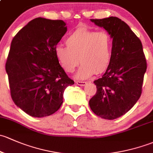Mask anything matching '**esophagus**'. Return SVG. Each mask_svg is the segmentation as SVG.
I'll return each mask as SVG.
<instances>
[{"instance_id":"obj_1","label":"esophagus","mask_w":153,"mask_h":153,"mask_svg":"<svg viewBox=\"0 0 153 153\" xmlns=\"http://www.w3.org/2000/svg\"><path fill=\"white\" fill-rule=\"evenodd\" d=\"M76 83L78 85H81V86H84L87 84V82L85 81H76Z\"/></svg>"}]
</instances>
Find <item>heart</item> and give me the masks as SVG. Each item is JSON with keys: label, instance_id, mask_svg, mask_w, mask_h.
I'll return each instance as SVG.
<instances>
[{"label": "heart", "instance_id": "obj_1", "mask_svg": "<svg viewBox=\"0 0 153 153\" xmlns=\"http://www.w3.org/2000/svg\"><path fill=\"white\" fill-rule=\"evenodd\" d=\"M65 43L66 45H56L55 56L67 73H73L80 60L78 79L103 73L111 64L113 40L108 31L80 27L67 36Z\"/></svg>", "mask_w": 153, "mask_h": 153}]
</instances>
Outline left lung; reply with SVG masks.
I'll list each match as a JSON object with an SVG mask.
<instances>
[{
	"label": "left lung",
	"mask_w": 153,
	"mask_h": 153,
	"mask_svg": "<svg viewBox=\"0 0 153 153\" xmlns=\"http://www.w3.org/2000/svg\"><path fill=\"white\" fill-rule=\"evenodd\" d=\"M91 20L110 33L113 48L109 67L94 82L97 93L89 105L97 116L113 120L130 111L141 97L147 61L141 40L121 19Z\"/></svg>",
	"instance_id": "8db88e82"
}]
</instances>
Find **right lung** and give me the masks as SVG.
Here are the masks:
<instances>
[{"instance_id": "1", "label": "right lung", "mask_w": 153, "mask_h": 153, "mask_svg": "<svg viewBox=\"0 0 153 153\" xmlns=\"http://www.w3.org/2000/svg\"><path fill=\"white\" fill-rule=\"evenodd\" d=\"M65 25L62 20L37 18L12 39L6 62L11 97L33 117L57 111L65 89L74 84L54 54V48L67 31Z\"/></svg>"}]
</instances>
